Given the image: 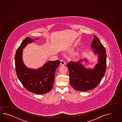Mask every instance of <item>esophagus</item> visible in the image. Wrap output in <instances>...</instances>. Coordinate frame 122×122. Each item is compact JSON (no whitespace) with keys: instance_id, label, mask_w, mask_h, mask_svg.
<instances>
[{"instance_id":"obj_1","label":"esophagus","mask_w":122,"mask_h":122,"mask_svg":"<svg viewBox=\"0 0 122 122\" xmlns=\"http://www.w3.org/2000/svg\"><path fill=\"white\" fill-rule=\"evenodd\" d=\"M66 62L63 60H60V65H65Z\"/></svg>"}]
</instances>
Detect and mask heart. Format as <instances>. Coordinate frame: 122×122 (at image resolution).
I'll return each mask as SVG.
<instances>
[{
  "instance_id": "heart-1",
  "label": "heart",
  "mask_w": 122,
  "mask_h": 122,
  "mask_svg": "<svg viewBox=\"0 0 122 122\" xmlns=\"http://www.w3.org/2000/svg\"><path fill=\"white\" fill-rule=\"evenodd\" d=\"M70 49H71V50H73V48H70ZM77 53H76V52H75L74 54V55H73V57H75L76 56H77Z\"/></svg>"
}]
</instances>
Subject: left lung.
Listing matches in <instances>:
<instances>
[{
	"mask_svg": "<svg viewBox=\"0 0 122 122\" xmlns=\"http://www.w3.org/2000/svg\"><path fill=\"white\" fill-rule=\"evenodd\" d=\"M92 52L97 55V63L94 68H86L82 65V62H86V59L77 62L71 61L66 64L69 71L70 83L74 89L86 92L91 90L98 86L104 76L107 66L106 52L105 48L94 35L91 45Z\"/></svg>",
	"mask_w": 122,
	"mask_h": 122,
	"instance_id": "8db88e82",
	"label": "left lung"
}]
</instances>
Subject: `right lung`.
Masks as SVG:
<instances>
[{
  "instance_id": "1",
  "label": "right lung",
  "mask_w": 122,
  "mask_h": 122,
  "mask_svg": "<svg viewBox=\"0 0 122 122\" xmlns=\"http://www.w3.org/2000/svg\"><path fill=\"white\" fill-rule=\"evenodd\" d=\"M34 41L26 37L18 48L15 54V69L18 78L27 90L36 94H44L50 91L53 87L55 73L60 61H49L37 69L28 68L22 60L23 49Z\"/></svg>"
}]
</instances>
